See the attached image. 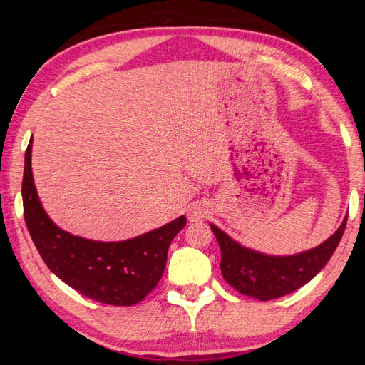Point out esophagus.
<instances>
[{"instance_id":"1","label":"esophagus","mask_w":365,"mask_h":365,"mask_svg":"<svg viewBox=\"0 0 365 365\" xmlns=\"http://www.w3.org/2000/svg\"><path fill=\"white\" fill-rule=\"evenodd\" d=\"M207 215H208V207L205 204H200V202L192 204L188 208V212H187V216H188V221L190 222L204 221L207 218Z\"/></svg>"}]
</instances>
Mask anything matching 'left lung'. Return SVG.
<instances>
[{
	"instance_id": "left-lung-1",
	"label": "left lung",
	"mask_w": 365,
	"mask_h": 365,
	"mask_svg": "<svg viewBox=\"0 0 365 365\" xmlns=\"http://www.w3.org/2000/svg\"><path fill=\"white\" fill-rule=\"evenodd\" d=\"M346 226V216L328 240L304 252L269 255L250 250L210 222L221 247V273L229 285L246 297L269 301L289 294L320 273L334 254Z\"/></svg>"
}]
</instances>
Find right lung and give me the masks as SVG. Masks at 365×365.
<instances>
[{
	"label": "right lung",
	"instance_id": "add662e5",
	"mask_svg": "<svg viewBox=\"0 0 365 365\" xmlns=\"http://www.w3.org/2000/svg\"><path fill=\"white\" fill-rule=\"evenodd\" d=\"M33 139L25 153L21 196L29 235L45 265L61 281L94 301L133 306L149 294L163 276L168 250L187 218L170 221L123 242H97L72 235L54 224L38 199L33 168Z\"/></svg>",
	"mask_w": 365,
	"mask_h": 365
}]
</instances>
